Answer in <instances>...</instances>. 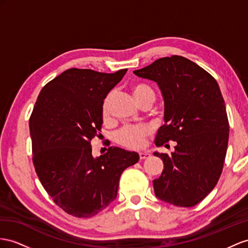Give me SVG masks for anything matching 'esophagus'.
<instances>
[{
  "mask_svg": "<svg viewBox=\"0 0 248 248\" xmlns=\"http://www.w3.org/2000/svg\"><path fill=\"white\" fill-rule=\"evenodd\" d=\"M150 153L149 152H140V153H139V158H140L141 160H143V159H147V158H149L150 157Z\"/></svg>",
  "mask_w": 248,
  "mask_h": 248,
  "instance_id": "1",
  "label": "esophagus"
}]
</instances>
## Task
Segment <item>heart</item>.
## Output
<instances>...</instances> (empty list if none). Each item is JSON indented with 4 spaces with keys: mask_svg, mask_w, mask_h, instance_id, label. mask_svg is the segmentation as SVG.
<instances>
[{
    "mask_svg": "<svg viewBox=\"0 0 248 248\" xmlns=\"http://www.w3.org/2000/svg\"><path fill=\"white\" fill-rule=\"evenodd\" d=\"M133 95L135 99L140 101L149 96H154L155 94L153 89L145 84H137L132 88ZM111 94H108L105 98L103 107H101V113L103 116L107 117L109 115V105H110ZM152 133V126L147 124H126L122 129H119L115 134V140L117 143L125 148L130 149H139L142 148L147 141V137Z\"/></svg>",
    "mask_w": 248,
    "mask_h": 248,
    "instance_id": "b5f03b06",
    "label": "heart"
}]
</instances>
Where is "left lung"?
I'll list each match as a JSON object with an SVG mask.
<instances>
[{"instance_id":"1","label":"left lung","mask_w":248,"mask_h":248,"mask_svg":"<svg viewBox=\"0 0 248 248\" xmlns=\"http://www.w3.org/2000/svg\"><path fill=\"white\" fill-rule=\"evenodd\" d=\"M134 74L156 81L164 98V124L156 147L175 151L154 155L162 174L153 181L155 195L176 206L192 207L212 192L226 156L230 124L218 82L204 69L180 55L155 61Z\"/></svg>"}]
</instances>
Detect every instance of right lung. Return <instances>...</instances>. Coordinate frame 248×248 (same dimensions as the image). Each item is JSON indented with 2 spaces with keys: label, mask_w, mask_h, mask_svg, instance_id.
<instances>
[{
  "label": "right lung",
  "mask_w": 248,
  "mask_h": 248,
  "mask_svg": "<svg viewBox=\"0 0 248 248\" xmlns=\"http://www.w3.org/2000/svg\"><path fill=\"white\" fill-rule=\"evenodd\" d=\"M125 72L68 69L42 89L31 113L36 175L55 204L73 217L91 218L109 205L123 172L139 160L135 152L114 147L97 158L92 155L104 99Z\"/></svg>",
  "instance_id": "right-lung-1"
}]
</instances>
